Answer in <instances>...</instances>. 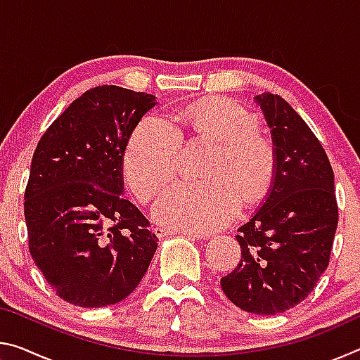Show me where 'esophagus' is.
Returning <instances> with one entry per match:
<instances>
[{"label":"esophagus","mask_w":360,"mask_h":360,"mask_svg":"<svg viewBox=\"0 0 360 360\" xmlns=\"http://www.w3.org/2000/svg\"><path fill=\"white\" fill-rule=\"evenodd\" d=\"M152 231H154V235L157 236V238H165V236L174 233L173 230L165 229V227H160V225H158V227H154V230H152ZM181 235H186V236H188V238H203L202 235H198V233H187V231H182Z\"/></svg>","instance_id":"esophagus-1"}]
</instances>
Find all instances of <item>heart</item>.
<instances>
[{"instance_id": "obj_1", "label": "heart", "mask_w": 360, "mask_h": 360, "mask_svg": "<svg viewBox=\"0 0 360 360\" xmlns=\"http://www.w3.org/2000/svg\"><path fill=\"white\" fill-rule=\"evenodd\" d=\"M195 138L216 146L206 165L208 181H178L167 187L152 208L168 227L210 233L229 224L241 198L257 202L271 186L276 157L271 143L259 133V120L230 100L192 105L176 117ZM182 135L165 114L150 112L138 122L124 150L125 179L138 198L148 200L176 173Z\"/></svg>"}]
</instances>
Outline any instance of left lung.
Listing matches in <instances>:
<instances>
[{"label":"left lung","instance_id":"1","mask_svg":"<svg viewBox=\"0 0 360 360\" xmlns=\"http://www.w3.org/2000/svg\"><path fill=\"white\" fill-rule=\"evenodd\" d=\"M254 101L270 129L276 168L265 198L238 229L241 260L221 285L238 308L270 316L304 300L327 270L338 206L330 162L311 129L279 95Z\"/></svg>","mask_w":360,"mask_h":360}]
</instances>
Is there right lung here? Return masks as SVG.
Masks as SVG:
<instances>
[{
    "instance_id": "right-lung-1",
    "label": "right lung",
    "mask_w": 360,
    "mask_h": 360,
    "mask_svg": "<svg viewBox=\"0 0 360 360\" xmlns=\"http://www.w3.org/2000/svg\"><path fill=\"white\" fill-rule=\"evenodd\" d=\"M155 96L117 85L90 89L36 146L25 191L30 254L56 294L100 308L129 297L158 238L124 197V150Z\"/></svg>"
}]
</instances>
